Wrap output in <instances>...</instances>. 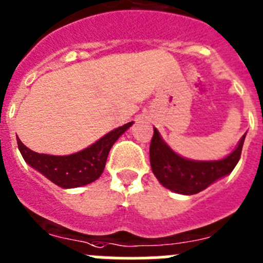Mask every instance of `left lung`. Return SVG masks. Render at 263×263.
I'll return each mask as SVG.
<instances>
[{
	"instance_id": "left-lung-1",
	"label": "left lung",
	"mask_w": 263,
	"mask_h": 263,
	"mask_svg": "<svg viewBox=\"0 0 263 263\" xmlns=\"http://www.w3.org/2000/svg\"><path fill=\"white\" fill-rule=\"evenodd\" d=\"M243 140L245 135L241 137L237 148L223 160L191 161L173 152L155 128L149 146L152 172L160 183L169 190L193 195L207 189L210 184L235 169L241 157Z\"/></svg>"
}]
</instances>
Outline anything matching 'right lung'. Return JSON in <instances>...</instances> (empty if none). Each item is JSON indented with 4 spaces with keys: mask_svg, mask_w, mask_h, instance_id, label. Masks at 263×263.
<instances>
[{
    "mask_svg": "<svg viewBox=\"0 0 263 263\" xmlns=\"http://www.w3.org/2000/svg\"><path fill=\"white\" fill-rule=\"evenodd\" d=\"M132 126V122L108 132L97 143L81 152L69 156H51L36 153L28 149L16 137L21 155L30 166L40 172L44 177L63 189L80 187L91 183L101 177L105 170L108 152L115 141L124 131Z\"/></svg>",
    "mask_w": 263,
    "mask_h": 263,
    "instance_id": "1",
    "label": "right lung"
}]
</instances>
